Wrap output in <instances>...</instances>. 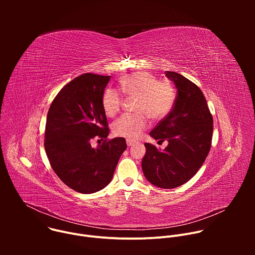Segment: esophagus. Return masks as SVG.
<instances>
[{"instance_id":"esophagus-1","label":"esophagus","mask_w":255,"mask_h":255,"mask_svg":"<svg viewBox=\"0 0 255 255\" xmlns=\"http://www.w3.org/2000/svg\"><path fill=\"white\" fill-rule=\"evenodd\" d=\"M134 144H135L134 141H132V140H127V145H128V146H132V145H134Z\"/></svg>"}]
</instances>
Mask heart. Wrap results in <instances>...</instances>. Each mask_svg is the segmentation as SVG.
I'll use <instances>...</instances> for the list:
<instances>
[{"mask_svg": "<svg viewBox=\"0 0 255 255\" xmlns=\"http://www.w3.org/2000/svg\"><path fill=\"white\" fill-rule=\"evenodd\" d=\"M120 86L127 96L138 99L136 112L146 114L152 120L164 118L171 110L174 102V92L165 82H158L157 78L146 71L134 72L120 80ZM123 99L114 89H107L102 98L105 113L113 117L122 107ZM147 127L144 115H123L112 126L113 132L130 140L138 139Z\"/></svg>", "mask_w": 255, "mask_h": 255, "instance_id": "b5f03b06", "label": "heart"}]
</instances>
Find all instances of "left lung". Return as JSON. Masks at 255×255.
I'll return each instance as SVG.
<instances>
[{
	"mask_svg": "<svg viewBox=\"0 0 255 255\" xmlns=\"http://www.w3.org/2000/svg\"><path fill=\"white\" fill-rule=\"evenodd\" d=\"M177 91L169 114L149 133L155 140H166L157 149L145 143L141 166L144 176L161 189L186 184L203 165L211 148L213 118L204 94L194 83L174 71H165Z\"/></svg>",
	"mask_w": 255,
	"mask_h": 255,
	"instance_id": "1",
	"label": "left lung"
}]
</instances>
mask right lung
<instances>
[{
    "label": "right lung",
    "instance_id": "obj_1",
    "mask_svg": "<svg viewBox=\"0 0 255 255\" xmlns=\"http://www.w3.org/2000/svg\"><path fill=\"white\" fill-rule=\"evenodd\" d=\"M111 77L85 74L64 86L54 98L46 119L44 147L50 165L70 189L93 194L107 187L125 138L116 137L92 147L91 140L109 135L102 98Z\"/></svg>",
    "mask_w": 255,
    "mask_h": 255
}]
</instances>
